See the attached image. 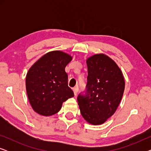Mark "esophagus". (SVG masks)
Returning a JSON list of instances; mask_svg holds the SVG:
<instances>
[{"mask_svg":"<svg viewBox=\"0 0 151 151\" xmlns=\"http://www.w3.org/2000/svg\"><path fill=\"white\" fill-rule=\"evenodd\" d=\"M73 91L74 92V94H75V96H76V95H77V93H78V86H75V87H73Z\"/></svg>","mask_w":151,"mask_h":151,"instance_id":"1","label":"esophagus"}]
</instances>
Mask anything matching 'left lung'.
Segmentation results:
<instances>
[{
    "label": "left lung",
    "instance_id": "obj_1",
    "mask_svg": "<svg viewBox=\"0 0 151 151\" xmlns=\"http://www.w3.org/2000/svg\"><path fill=\"white\" fill-rule=\"evenodd\" d=\"M87 84L78 102L84 119L93 125L104 123L117 110L125 87L123 74L107 55L96 54L86 60Z\"/></svg>",
    "mask_w": 151,
    "mask_h": 151
}]
</instances>
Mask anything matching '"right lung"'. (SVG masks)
Masks as SVG:
<instances>
[{
	"mask_svg": "<svg viewBox=\"0 0 151 151\" xmlns=\"http://www.w3.org/2000/svg\"><path fill=\"white\" fill-rule=\"evenodd\" d=\"M72 57L60 51L46 53L30 68L26 90L30 104L38 114L49 116L60 110L63 103L74 96L68 86L65 67Z\"/></svg>",
	"mask_w": 151,
	"mask_h": 151,
	"instance_id": "obj_1",
	"label": "right lung"
}]
</instances>
